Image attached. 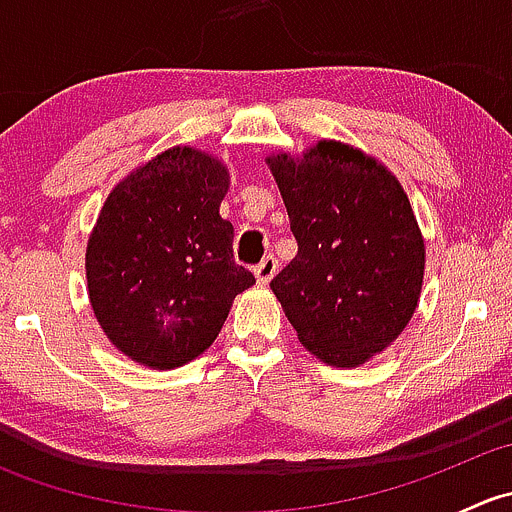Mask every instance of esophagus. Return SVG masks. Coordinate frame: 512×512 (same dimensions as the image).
<instances>
[{
  "instance_id": "esophagus-1",
  "label": "esophagus",
  "mask_w": 512,
  "mask_h": 512,
  "mask_svg": "<svg viewBox=\"0 0 512 512\" xmlns=\"http://www.w3.org/2000/svg\"><path fill=\"white\" fill-rule=\"evenodd\" d=\"M277 270H280V262H277V257L275 255H267L265 260L260 262V265H255L257 282H260V285H267V282H270L272 277H275Z\"/></svg>"
}]
</instances>
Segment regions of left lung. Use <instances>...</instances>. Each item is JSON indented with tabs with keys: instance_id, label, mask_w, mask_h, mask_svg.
<instances>
[{
	"instance_id": "left-lung-1",
	"label": "left lung",
	"mask_w": 512,
	"mask_h": 512,
	"mask_svg": "<svg viewBox=\"0 0 512 512\" xmlns=\"http://www.w3.org/2000/svg\"><path fill=\"white\" fill-rule=\"evenodd\" d=\"M267 163L297 240L272 292L309 352L364 364L404 332L421 294L426 250L409 198L384 165L337 141Z\"/></svg>"
}]
</instances>
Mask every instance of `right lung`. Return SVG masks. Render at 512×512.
I'll list each match as a JSON object with an SVG mask.
<instances>
[{"instance_id": "right-lung-1", "label": "right lung", "mask_w": 512, "mask_h": 512, "mask_svg": "<svg viewBox=\"0 0 512 512\" xmlns=\"http://www.w3.org/2000/svg\"><path fill=\"white\" fill-rule=\"evenodd\" d=\"M225 193V165L178 146L133 170L103 203L86 247L91 307L138 364L175 369L203 354L232 299L255 285L232 255Z\"/></svg>"}]
</instances>
